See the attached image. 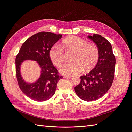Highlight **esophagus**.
<instances>
[{"mask_svg":"<svg viewBox=\"0 0 132 132\" xmlns=\"http://www.w3.org/2000/svg\"><path fill=\"white\" fill-rule=\"evenodd\" d=\"M71 76H64V78H66V79H68V78H71Z\"/></svg>","mask_w":132,"mask_h":132,"instance_id":"34e87169","label":"esophagus"}]
</instances>
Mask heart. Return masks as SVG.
<instances>
[{
  "instance_id": "1",
  "label": "heart",
  "mask_w": 132,
  "mask_h": 132,
  "mask_svg": "<svg viewBox=\"0 0 132 132\" xmlns=\"http://www.w3.org/2000/svg\"><path fill=\"white\" fill-rule=\"evenodd\" d=\"M66 51H73V62L65 64L60 69V72L67 76L81 73L84 68L86 70L93 68L98 58V51L94 44L87 42L85 39L75 36H70L62 42ZM50 58L55 66L61 67L64 62V54L59 46L54 45L49 52Z\"/></svg>"
}]
</instances>
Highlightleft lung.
Masks as SVG:
<instances>
[{
	"instance_id": "obj_1",
	"label": "left lung",
	"mask_w": 132,
	"mask_h": 132,
	"mask_svg": "<svg viewBox=\"0 0 132 132\" xmlns=\"http://www.w3.org/2000/svg\"><path fill=\"white\" fill-rule=\"evenodd\" d=\"M87 37L96 44L98 60L89 73L80 77L81 81L74 90L82 100L92 101L101 98L110 89L114 79L116 58L111 43L105 38L95 34Z\"/></svg>"
}]
</instances>
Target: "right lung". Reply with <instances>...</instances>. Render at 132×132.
<instances>
[{"label":"right lung","instance_id":"add662e5","mask_svg":"<svg viewBox=\"0 0 132 132\" xmlns=\"http://www.w3.org/2000/svg\"><path fill=\"white\" fill-rule=\"evenodd\" d=\"M62 37L48 32H41L28 38L22 44L15 59L16 74L20 89L27 97L36 101L47 100L54 95L57 83L62 76L50 58V49ZM27 60L36 61L41 68L40 78L34 83H27L21 74V65Z\"/></svg>","mask_w":132,"mask_h":132}]
</instances>
